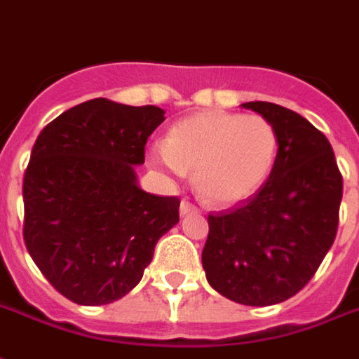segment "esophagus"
I'll return each instance as SVG.
<instances>
[{
    "instance_id": "obj_1",
    "label": "esophagus",
    "mask_w": 359,
    "mask_h": 359,
    "mask_svg": "<svg viewBox=\"0 0 359 359\" xmlns=\"http://www.w3.org/2000/svg\"><path fill=\"white\" fill-rule=\"evenodd\" d=\"M189 212H198V208L189 201H182V205H180V214L185 216V214H189Z\"/></svg>"
}]
</instances>
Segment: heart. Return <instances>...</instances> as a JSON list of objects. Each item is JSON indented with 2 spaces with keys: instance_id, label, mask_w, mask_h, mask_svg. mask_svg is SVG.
I'll use <instances>...</instances> for the list:
<instances>
[{
  "instance_id": "1",
  "label": "heart",
  "mask_w": 359,
  "mask_h": 359,
  "mask_svg": "<svg viewBox=\"0 0 359 359\" xmlns=\"http://www.w3.org/2000/svg\"><path fill=\"white\" fill-rule=\"evenodd\" d=\"M277 153V133L258 114L210 111L177 122L164 145L149 149V164L172 177L195 172L208 205L235 206L262 187Z\"/></svg>"
}]
</instances>
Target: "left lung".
<instances>
[{
    "instance_id": "left-lung-1",
    "label": "left lung",
    "mask_w": 359,
    "mask_h": 359,
    "mask_svg": "<svg viewBox=\"0 0 359 359\" xmlns=\"http://www.w3.org/2000/svg\"><path fill=\"white\" fill-rule=\"evenodd\" d=\"M243 107L276 128L277 156L252 198L208 216L203 268L222 297L271 306L304 289L329 252L339 227L342 176L329 140L304 116L266 101Z\"/></svg>"
}]
</instances>
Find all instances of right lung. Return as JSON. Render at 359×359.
Listing matches in <instances>:
<instances>
[{
    "label": "right lung",
    "instance_id": "add662e5",
    "mask_svg": "<svg viewBox=\"0 0 359 359\" xmlns=\"http://www.w3.org/2000/svg\"><path fill=\"white\" fill-rule=\"evenodd\" d=\"M162 122L158 107L99 97L62 112L34 143L22 182L26 248L76 304L126 297L180 222V198L151 195L135 176Z\"/></svg>",
    "mask_w": 359,
    "mask_h": 359
}]
</instances>
